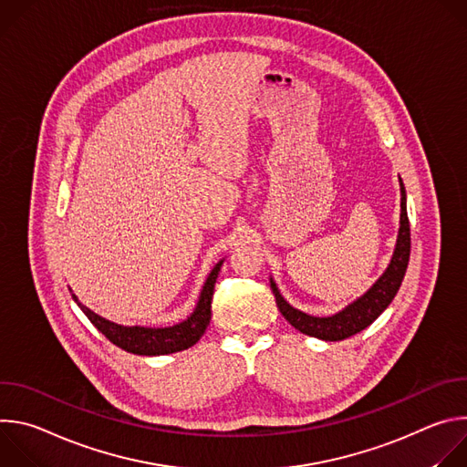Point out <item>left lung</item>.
Masks as SVG:
<instances>
[{"label": "left lung", "instance_id": "obj_1", "mask_svg": "<svg viewBox=\"0 0 467 467\" xmlns=\"http://www.w3.org/2000/svg\"><path fill=\"white\" fill-rule=\"evenodd\" d=\"M401 182V227H399L397 244L391 254V260L388 264L386 272L379 277V281L357 301L348 305L344 310L337 312L335 316L328 317H317L305 314L281 296L277 285L272 281V290L275 294V303L281 310V314L286 317V321L301 330L303 335L325 340V342H340L346 340L357 332L369 327L391 303L395 297L399 286L403 283V277L407 274V265L410 258V223L407 216V192Z\"/></svg>", "mask_w": 467, "mask_h": 467}]
</instances>
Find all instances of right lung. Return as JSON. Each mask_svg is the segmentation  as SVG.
I'll return each instance as SVG.
<instances>
[{
  "mask_svg": "<svg viewBox=\"0 0 467 467\" xmlns=\"http://www.w3.org/2000/svg\"><path fill=\"white\" fill-rule=\"evenodd\" d=\"M223 260H220L214 270L209 274L205 286L202 290V296H199V301L190 314L188 319L182 323H177L173 327H123L118 323H112L90 308H87L79 299L72 294L74 301L81 306V310L87 314V317L94 323V327L103 332V335L118 348H121L127 353L132 355H142V357H157V355H170L177 351H184L192 348L193 344L199 342V338L203 337V332L207 330L211 323V308H213V296H214V285L220 274Z\"/></svg>",
  "mask_w": 467,
  "mask_h": 467,
  "instance_id": "1",
  "label": "right lung"
}]
</instances>
